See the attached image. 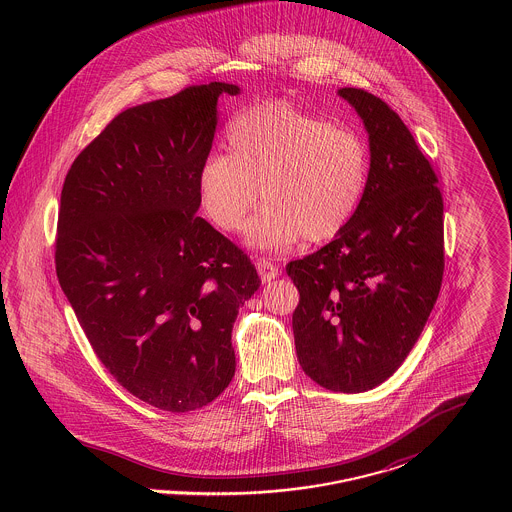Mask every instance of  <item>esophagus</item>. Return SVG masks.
I'll return each mask as SVG.
<instances>
[{
	"mask_svg": "<svg viewBox=\"0 0 512 512\" xmlns=\"http://www.w3.org/2000/svg\"><path fill=\"white\" fill-rule=\"evenodd\" d=\"M257 270H259V276H261V280L267 284L270 280H274V278H278V274H280V270L278 267L274 265V263H270L267 259H259L257 261Z\"/></svg>",
	"mask_w": 512,
	"mask_h": 512,
	"instance_id": "obj_1",
	"label": "esophagus"
}]
</instances>
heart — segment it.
Masks as SVG:
<instances>
[{"instance_id":"heart-1","label":"heart","mask_w":512,"mask_h":512,"mask_svg":"<svg viewBox=\"0 0 512 512\" xmlns=\"http://www.w3.org/2000/svg\"><path fill=\"white\" fill-rule=\"evenodd\" d=\"M226 140L230 151L203 159L197 192L222 232L242 230L263 194L267 203L247 228V242L257 249L284 253L301 238L332 240L363 203L370 151L357 130L288 101H265L236 115Z\"/></svg>"}]
</instances>
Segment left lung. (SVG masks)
<instances>
[{
    "label": "left lung",
    "mask_w": 512,
    "mask_h": 512,
    "mask_svg": "<svg viewBox=\"0 0 512 512\" xmlns=\"http://www.w3.org/2000/svg\"><path fill=\"white\" fill-rule=\"evenodd\" d=\"M365 122L370 178L363 203L330 244L288 263L299 305V365L326 390L386 382L424 330L443 278L438 176L386 101L341 88Z\"/></svg>",
    "instance_id": "1"
}]
</instances>
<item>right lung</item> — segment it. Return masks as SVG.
Instances as JSON below:
<instances>
[{"label": "right lung", "mask_w": 512, "mask_h": 512, "mask_svg": "<svg viewBox=\"0 0 512 512\" xmlns=\"http://www.w3.org/2000/svg\"><path fill=\"white\" fill-rule=\"evenodd\" d=\"M222 94L240 88L190 86L122 111L80 151L61 190V290L122 388L171 413L228 388L238 309L261 286L244 251L195 213Z\"/></svg>", "instance_id": "add662e5"}]
</instances>
